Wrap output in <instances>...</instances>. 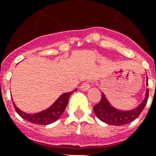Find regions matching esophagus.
<instances>
[{"mask_svg":"<svg viewBox=\"0 0 156 156\" xmlns=\"http://www.w3.org/2000/svg\"><path fill=\"white\" fill-rule=\"evenodd\" d=\"M90 88V85L89 83H84L81 85V90H84V91H87Z\"/></svg>","mask_w":156,"mask_h":156,"instance_id":"34e87169","label":"esophagus"}]
</instances>
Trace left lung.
Segmentation results:
<instances>
[{"label": "left lung", "instance_id": "left-lung-1", "mask_svg": "<svg viewBox=\"0 0 156 156\" xmlns=\"http://www.w3.org/2000/svg\"><path fill=\"white\" fill-rule=\"evenodd\" d=\"M147 86L148 82L147 79ZM149 89H147L145 98L138 106L131 110H120L114 108L102 92L100 103L94 106L93 110L100 121L111 126H123L133 121L143 112L148 100Z\"/></svg>", "mask_w": 156, "mask_h": 156}]
</instances>
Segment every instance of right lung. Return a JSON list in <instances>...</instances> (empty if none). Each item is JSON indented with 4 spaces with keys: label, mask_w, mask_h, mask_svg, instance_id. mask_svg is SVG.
I'll list each match as a JSON object with an SVG mask.
<instances>
[{
    "label": "right lung",
    "mask_w": 156,
    "mask_h": 156,
    "mask_svg": "<svg viewBox=\"0 0 156 156\" xmlns=\"http://www.w3.org/2000/svg\"><path fill=\"white\" fill-rule=\"evenodd\" d=\"M74 90H77V89H75ZM74 90L71 91V92L64 93L59 96L58 99L49 108H48L47 109L40 112H36V113H27L18 108L13 102V104L16 112L24 120L29 121L30 123L46 126L48 124L53 123L61 117L67 107L69 96L72 95V93Z\"/></svg>",
    "instance_id": "obj_1"
}]
</instances>
